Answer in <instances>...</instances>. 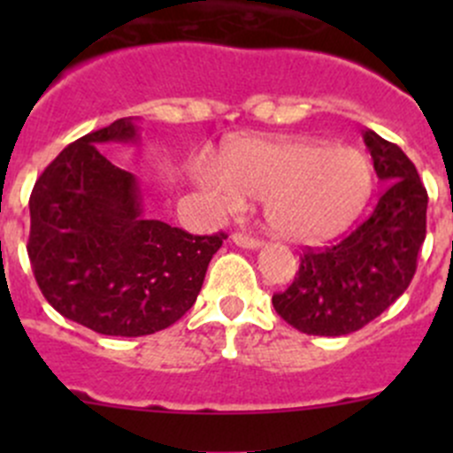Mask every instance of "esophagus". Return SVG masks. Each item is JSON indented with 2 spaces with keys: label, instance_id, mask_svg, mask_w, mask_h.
Listing matches in <instances>:
<instances>
[{
  "label": "esophagus",
  "instance_id": "obj_1",
  "mask_svg": "<svg viewBox=\"0 0 453 453\" xmlns=\"http://www.w3.org/2000/svg\"><path fill=\"white\" fill-rule=\"evenodd\" d=\"M232 241H234L239 248H248V250H258L260 245H263V241L254 239V236H248V234H241V232H236V234L232 236Z\"/></svg>",
  "mask_w": 453,
  "mask_h": 453
}]
</instances>
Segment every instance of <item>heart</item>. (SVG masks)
<instances>
[{
    "mask_svg": "<svg viewBox=\"0 0 453 453\" xmlns=\"http://www.w3.org/2000/svg\"><path fill=\"white\" fill-rule=\"evenodd\" d=\"M195 180L221 214L243 208V199L263 201L269 230L298 245L349 230L374 188L364 150L309 138H234L221 149L219 168L197 164Z\"/></svg>",
    "mask_w": 453,
    "mask_h": 453,
    "instance_id": "1",
    "label": "heart"
}]
</instances>
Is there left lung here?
Masks as SVG:
<instances>
[{"mask_svg": "<svg viewBox=\"0 0 453 453\" xmlns=\"http://www.w3.org/2000/svg\"><path fill=\"white\" fill-rule=\"evenodd\" d=\"M364 142L386 186L372 214L331 248H309L289 289L272 298L276 313L307 335L359 331L408 289L417 272L427 190L399 146L370 129Z\"/></svg>", "mask_w": 453, "mask_h": 453, "instance_id": "1", "label": "left lung"}]
</instances>
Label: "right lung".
<instances>
[{
    "mask_svg": "<svg viewBox=\"0 0 453 453\" xmlns=\"http://www.w3.org/2000/svg\"><path fill=\"white\" fill-rule=\"evenodd\" d=\"M138 138L135 118L91 131L57 155L30 195L36 285L63 318L100 335L140 337L175 324L226 239L144 217L135 175L100 149Z\"/></svg>",
    "mask_w": 453,
    "mask_h": 453,
    "instance_id": "add662e5",
    "label": "right lung"
}]
</instances>
